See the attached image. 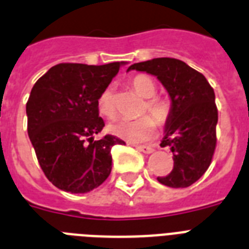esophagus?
Wrapping results in <instances>:
<instances>
[{"instance_id": "obj_1", "label": "esophagus", "mask_w": 249, "mask_h": 249, "mask_svg": "<svg viewBox=\"0 0 249 249\" xmlns=\"http://www.w3.org/2000/svg\"><path fill=\"white\" fill-rule=\"evenodd\" d=\"M135 148L138 149V151H141V152L147 153V155H148V153H152L153 152V148H152V147H151V145H145V144H143V145H135Z\"/></svg>"}]
</instances>
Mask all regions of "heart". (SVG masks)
Masks as SVG:
<instances>
[{"mask_svg":"<svg viewBox=\"0 0 249 249\" xmlns=\"http://www.w3.org/2000/svg\"><path fill=\"white\" fill-rule=\"evenodd\" d=\"M131 87L139 96L145 98L142 114L149 112L153 118L145 115L137 120H119L108 125V131L119 138L129 142H142L153 135L156 129V120L159 124H165L171 115V102L166 97L155 96L157 86L152 78L147 75H137L131 79ZM97 110L101 116L114 119L116 116V107L112 88H106L97 100Z\"/></svg>","mask_w":249,"mask_h":249,"instance_id":"b5f03b06","label":"heart"}]
</instances>
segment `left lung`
<instances>
[{"label":"left lung","mask_w":249,"mask_h":249,"mask_svg":"<svg viewBox=\"0 0 249 249\" xmlns=\"http://www.w3.org/2000/svg\"><path fill=\"white\" fill-rule=\"evenodd\" d=\"M129 70L157 76L170 96L171 115L160 145L170 147L174 167L157 180L171 188L189 187L209 169L215 152V92L201 72L178 58H152L133 64Z\"/></svg>","instance_id":"1"}]
</instances>
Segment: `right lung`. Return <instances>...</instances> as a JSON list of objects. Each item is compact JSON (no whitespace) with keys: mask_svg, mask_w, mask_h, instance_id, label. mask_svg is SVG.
<instances>
[{"mask_svg":"<svg viewBox=\"0 0 249 249\" xmlns=\"http://www.w3.org/2000/svg\"><path fill=\"white\" fill-rule=\"evenodd\" d=\"M125 62L58 64L40 76L26 102L28 135L44 175L54 187L87 193L111 173V148L124 141L107 134L97 100Z\"/></svg>","mask_w":249,"mask_h":249,"instance_id":"add662e5","label":"right lung"}]
</instances>
